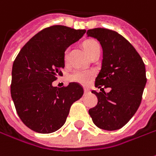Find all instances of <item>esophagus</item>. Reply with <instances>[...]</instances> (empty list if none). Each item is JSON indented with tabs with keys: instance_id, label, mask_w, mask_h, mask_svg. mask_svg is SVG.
Returning a JSON list of instances; mask_svg holds the SVG:
<instances>
[{
	"instance_id": "obj_1",
	"label": "esophagus",
	"mask_w": 156,
	"mask_h": 156,
	"mask_svg": "<svg viewBox=\"0 0 156 156\" xmlns=\"http://www.w3.org/2000/svg\"><path fill=\"white\" fill-rule=\"evenodd\" d=\"M84 92H85V93H89V92H90V90L87 88H85L84 89Z\"/></svg>"
}]
</instances>
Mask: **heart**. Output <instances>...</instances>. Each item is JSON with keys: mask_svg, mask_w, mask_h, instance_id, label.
Segmentation results:
<instances>
[{"mask_svg": "<svg viewBox=\"0 0 156 156\" xmlns=\"http://www.w3.org/2000/svg\"><path fill=\"white\" fill-rule=\"evenodd\" d=\"M99 46L98 43L95 41H88L86 42H84L83 44V48L85 51L87 52L88 54L90 51H91L95 46ZM64 61L66 64L68 61V56H67V51L65 53V56H64ZM94 76V73L90 70H76L74 71L73 73H71L69 75V80L74 82V83H80V84H87L90 81V79L92 78V77Z\"/></svg>", "mask_w": 156, "mask_h": 156, "instance_id": "obj_1", "label": "heart"}]
</instances>
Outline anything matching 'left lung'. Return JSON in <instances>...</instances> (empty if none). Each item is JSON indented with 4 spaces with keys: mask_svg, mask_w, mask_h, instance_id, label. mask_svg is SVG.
<instances>
[{
    "mask_svg": "<svg viewBox=\"0 0 156 156\" xmlns=\"http://www.w3.org/2000/svg\"><path fill=\"white\" fill-rule=\"evenodd\" d=\"M86 34L99 41L103 49L102 67L95 82L101 91H91L98 102L89 114L96 126L116 130L131 119L140 106L147 83L145 65L134 46L115 31L94 28ZM104 88H110L111 91L106 94Z\"/></svg>",
    "mask_w": 156,
    "mask_h": 156,
    "instance_id": "1",
    "label": "left lung"
}]
</instances>
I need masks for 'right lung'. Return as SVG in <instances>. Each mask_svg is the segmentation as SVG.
Returning <instances> with one entry per match:
<instances>
[{"label": "right lung", "instance_id": "add662e5", "mask_svg": "<svg viewBox=\"0 0 156 156\" xmlns=\"http://www.w3.org/2000/svg\"><path fill=\"white\" fill-rule=\"evenodd\" d=\"M84 29L52 26L35 34L17 55L12 68L11 97L20 120L32 130L49 134L66 121L71 105L83 94L80 84L52 85L65 67V51Z\"/></svg>", "mask_w": 156, "mask_h": 156}]
</instances>
